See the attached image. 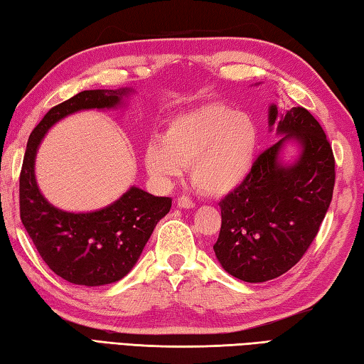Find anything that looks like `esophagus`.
Listing matches in <instances>:
<instances>
[{
	"instance_id": "1",
	"label": "esophagus",
	"mask_w": 364,
	"mask_h": 364,
	"mask_svg": "<svg viewBox=\"0 0 364 364\" xmlns=\"http://www.w3.org/2000/svg\"><path fill=\"white\" fill-rule=\"evenodd\" d=\"M195 205H196L195 201L190 199L188 196H181L179 199H177V207H181V209H193Z\"/></svg>"
}]
</instances>
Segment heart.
I'll use <instances>...</instances> for the list:
<instances>
[{
  "label": "heart",
  "instance_id": "b5f03b06",
  "mask_svg": "<svg viewBox=\"0 0 364 364\" xmlns=\"http://www.w3.org/2000/svg\"><path fill=\"white\" fill-rule=\"evenodd\" d=\"M259 129L248 113L232 107L203 105L179 114L161 138L146 147L147 173L160 183L181 176L190 163L191 182L210 195L235 190L251 173Z\"/></svg>",
  "mask_w": 364,
  "mask_h": 364
}]
</instances>
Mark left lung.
<instances>
[{"instance_id":"left-lung-1","label":"left lung","mask_w":364,"mask_h":364,"mask_svg":"<svg viewBox=\"0 0 364 364\" xmlns=\"http://www.w3.org/2000/svg\"><path fill=\"white\" fill-rule=\"evenodd\" d=\"M281 138L253 163L239 187L221 199V229L215 256L221 267L247 283H264L291 270L306 253L327 213L335 187V157L327 135L308 109L279 114L269 125ZM294 139L301 155L280 163V149Z\"/></svg>"}]
</instances>
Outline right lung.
<instances>
[{"instance_id": "1", "label": "right lung", "mask_w": 364, "mask_h": 364, "mask_svg": "<svg viewBox=\"0 0 364 364\" xmlns=\"http://www.w3.org/2000/svg\"><path fill=\"white\" fill-rule=\"evenodd\" d=\"M130 87L92 89L51 108L29 135L20 173V218L50 270L80 286H103L122 279L136 264L171 198L138 187L103 209L73 213L51 205L36 182L34 161L43 136L63 117L81 109L119 107Z\"/></svg>"}]
</instances>
